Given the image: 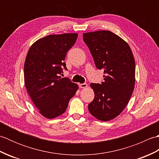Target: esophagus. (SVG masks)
Masks as SVG:
<instances>
[{
    "instance_id": "1",
    "label": "esophagus",
    "mask_w": 159,
    "mask_h": 159,
    "mask_svg": "<svg viewBox=\"0 0 159 159\" xmlns=\"http://www.w3.org/2000/svg\"><path fill=\"white\" fill-rule=\"evenodd\" d=\"M79 87L80 88H86V87H87V83L79 84Z\"/></svg>"
}]
</instances>
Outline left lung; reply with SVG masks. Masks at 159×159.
I'll return each instance as SVG.
<instances>
[{"label": "left lung", "instance_id": "left-lung-1", "mask_svg": "<svg viewBox=\"0 0 159 159\" xmlns=\"http://www.w3.org/2000/svg\"><path fill=\"white\" fill-rule=\"evenodd\" d=\"M98 69L104 70L102 84L91 83L94 99L89 104L90 113L107 121L122 112L129 102L135 83V61L129 45L109 31L83 33Z\"/></svg>", "mask_w": 159, "mask_h": 159}]
</instances>
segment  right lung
Masks as SVG:
<instances>
[{
  "label": "right lung",
  "mask_w": 159,
  "mask_h": 159,
  "mask_svg": "<svg viewBox=\"0 0 159 159\" xmlns=\"http://www.w3.org/2000/svg\"><path fill=\"white\" fill-rule=\"evenodd\" d=\"M77 33L50 35L37 40L26 55L24 76L28 93L43 117L62 115L79 89L77 84L61 78L67 52L75 43Z\"/></svg>",
  "instance_id": "right-lung-1"
}]
</instances>
